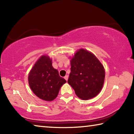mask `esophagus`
<instances>
[{
    "instance_id": "34e87169",
    "label": "esophagus",
    "mask_w": 134,
    "mask_h": 134,
    "mask_svg": "<svg viewBox=\"0 0 134 134\" xmlns=\"http://www.w3.org/2000/svg\"><path fill=\"white\" fill-rule=\"evenodd\" d=\"M68 79H69V76H68L67 75V76H65V77H64V79L66 81H67V80H68Z\"/></svg>"
}]
</instances>
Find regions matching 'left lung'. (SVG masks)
Segmentation results:
<instances>
[{
  "instance_id": "8db88e82",
  "label": "left lung",
  "mask_w": 134,
  "mask_h": 134,
  "mask_svg": "<svg viewBox=\"0 0 134 134\" xmlns=\"http://www.w3.org/2000/svg\"><path fill=\"white\" fill-rule=\"evenodd\" d=\"M105 72L103 66L92 53L83 49L71 60V72L67 82L80 99H92L103 87Z\"/></svg>"
}]
</instances>
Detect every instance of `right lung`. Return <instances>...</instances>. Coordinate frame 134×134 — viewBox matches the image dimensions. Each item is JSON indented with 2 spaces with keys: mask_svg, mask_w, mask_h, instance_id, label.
<instances>
[{
  "mask_svg": "<svg viewBox=\"0 0 134 134\" xmlns=\"http://www.w3.org/2000/svg\"><path fill=\"white\" fill-rule=\"evenodd\" d=\"M29 85L36 96L45 101L55 99L59 90L66 81L59 75L52 65L48 56L41 57L28 76Z\"/></svg>",
  "mask_w": 134,
  "mask_h": 134,
  "instance_id": "add662e5",
  "label": "right lung"
}]
</instances>
